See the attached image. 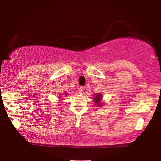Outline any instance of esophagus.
Returning a JSON list of instances; mask_svg holds the SVG:
<instances>
[{"label": "esophagus", "instance_id": "obj_1", "mask_svg": "<svg viewBox=\"0 0 161 161\" xmlns=\"http://www.w3.org/2000/svg\"><path fill=\"white\" fill-rule=\"evenodd\" d=\"M83 87L78 88V92H79V93H83Z\"/></svg>", "mask_w": 161, "mask_h": 161}]
</instances>
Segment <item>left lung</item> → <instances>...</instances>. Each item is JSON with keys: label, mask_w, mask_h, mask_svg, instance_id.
Here are the masks:
<instances>
[{"label": "left lung", "mask_w": 161, "mask_h": 161, "mask_svg": "<svg viewBox=\"0 0 161 161\" xmlns=\"http://www.w3.org/2000/svg\"><path fill=\"white\" fill-rule=\"evenodd\" d=\"M102 98V95L100 94H97L95 98H94V102L97 103V105H101L100 103V99Z\"/></svg>", "instance_id": "left-lung-1"}]
</instances>
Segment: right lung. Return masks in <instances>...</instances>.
<instances>
[{
	"label": "right lung",
	"mask_w": 161,
	"mask_h": 161,
	"mask_svg": "<svg viewBox=\"0 0 161 161\" xmlns=\"http://www.w3.org/2000/svg\"><path fill=\"white\" fill-rule=\"evenodd\" d=\"M66 95H67V94H66Z\"/></svg>",
	"instance_id": "add662e5"
}]
</instances>
